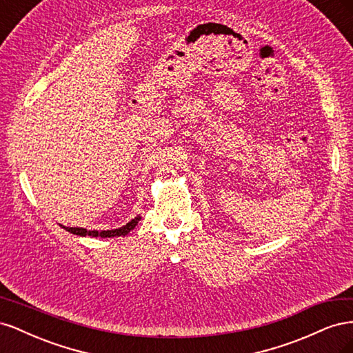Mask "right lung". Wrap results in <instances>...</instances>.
<instances>
[{
    "label": "right lung",
    "mask_w": 353,
    "mask_h": 353,
    "mask_svg": "<svg viewBox=\"0 0 353 353\" xmlns=\"http://www.w3.org/2000/svg\"><path fill=\"white\" fill-rule=\"evenodd\" d=\"M141 216H137L134 218L132 221H130L126 223V225L121 227V228H116V230H108V231H88L85 228H78V227H63L60 225L61 228H65L66 231L74 234V236H81V237H85V236H90V237H101V239H108V237H121V236H126L128 232H130L131 230H134L137 227V223L140 222Z\"/></svg>",
    "instance_id": "right-lung-1"
}]
</instances>
